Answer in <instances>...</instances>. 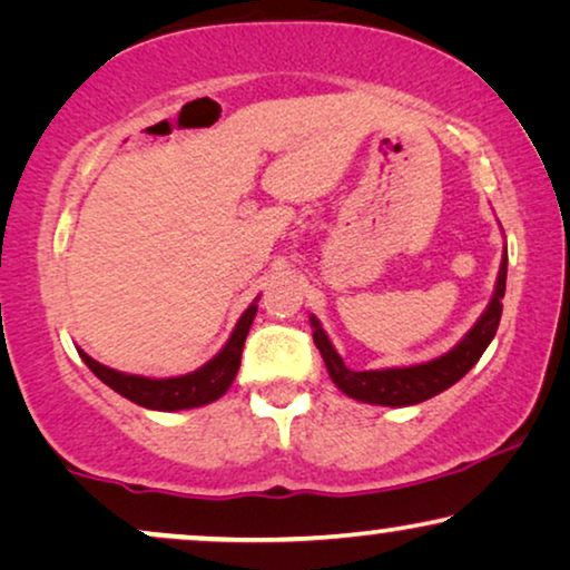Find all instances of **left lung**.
Segmentation results:
<instances>
[{
  "mask_svg": "<svg viewBox=\"0 0 570 570\" xmlns=\"http://www.w3.org/2000/svg\"><path fill=\"white\" fill-rule=\"evenodd\" d=\"M505 264L509 256L503 254L501 272H498L495 293L490 298L485 314L478 318V324L464 334L454 350L446 355L433 357V361L407 365V368H384V371H350L337 350L332 347L330 337L322 330L316 316H311V326H314V342L322 353L326 371L334 384H337L347 396L357 402L368 404H384V407H407V404H417L431 400V396L441 394L443 389L454 386L464 373H470L474 363L480 361L490 340L495 337L498 324H501L503 311V293H505Z\"/></svg>",
  "mask_w": 570,
  "mask_h": 570,
  "instance_id": "8db88e82",
  "label": "left lung"
}]
</instances>
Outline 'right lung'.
Wrapping results in <instances>:
<instances>
[{"label": "right lung", "instance_id": "1", "mask_svg": "<svg viewBox=\"0 0 570 570\" xmlns=\"http://www.w3.org/2000/svg\"><path fill=\"white\" fill-rule=\"evenodd\" d=\"M254 316H256V303H252V306L244 311V316L238 318L236 330H233L230 340L225 342L220 353H217L209 363L202 365V368H197L194 373H186V376H176V379L131 376V373L106 368V365L92 361V357L88 353H82V350H80V357L106 386H111L116 394L127 396L129 402L139 404V407L160 410V412L202 407V404L220 400V396L230 389L233 379H236L238 373L240 353H244V342H246L248 330H252Z\"/></svg>", "mask_w": 570, "mask_h": 570}]
</instances>
